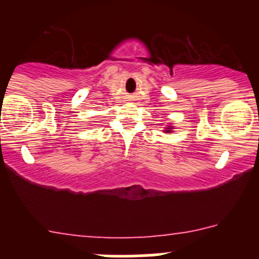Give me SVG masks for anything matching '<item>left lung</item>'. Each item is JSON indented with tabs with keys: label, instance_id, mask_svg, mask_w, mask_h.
I'll list each match as a JSON object with an SVG mask.
<instances>
[{
	"label": "left lung",
	"instance_id": "obj_1",
	"mask_svg": "<svg viewBox=\"0 0 259 259\" xmlns=\"http://www.w3.org/2000/svg\"><path fill=\"white\" fill-rule=\"evenodd\" d=\"M164 132H165V133H171V132H173V127H171V126L165 127V130H164Z\"/></svg>",
	"mask_w": 259,
	"mask_h": 259
}]
</instances>
